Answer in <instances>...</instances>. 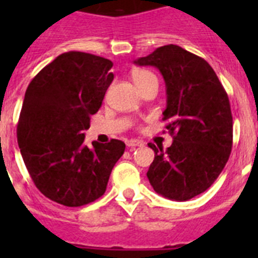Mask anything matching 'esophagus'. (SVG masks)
Here are the masks:
<instances>
[{
  "label": "esophagus",
  "instance_id": "esophagus-1",
  "mask_svg": "<svg viewBox=\"0 0 258 258\" xmlns=\"http://www.w3.org/2000/svg\"><path fill=\"white\" fill-rule=\"evenodd\" d=\"M145 143L142 141H138V140H131L126 142V146L129 149H136V147H142Z\"/></svg>",
  "mask_w": 258,
  "mask_h": 258
}]
</instances>
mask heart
I'll use <instances>...</instances> for the list:
<instances>
[{
  "label": "heart",
  "mask_w": 258,
  "mask_h": 258,
  "mask_svg": "<svg viewBox=\"0 0 258 258\" xmlns=\"http://www.w3.org/2000/svg\"><path fill=\"white\" fill-rule=\"evenodd\" d=\"M133 80L138 88L151 83H157V77L154 72L149 70H137L133 72Z\"/></svg>",
  "instance_id": "heart-1"
}]
</instances>
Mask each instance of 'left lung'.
<instances>
[{
	"mask_svg": "<svg viewBox=\"0 0 258 258\" xmlns=\"http://www.w3.org/2000/svg\"><path fill=\"white\" fill-rule=\"evenodd\" d=\"M154 66L166 86L165 127L173 143L149 146L155 159L147 178L157 194L186 202L212 186L232 147V116L227 93L207 60L177 45L157 47L134 60Z\"/></svg>",
	"mask_w": 258,
	"mask_h": 258,
	"instance_id": "obj_1",
	"label": "left lung"
}]
</instances>
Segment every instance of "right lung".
Instances as JSON below:
<instances>
[{"mask_svg": "<svg viewBox=\"0 0 258 258\" xmlns=\"http://www.w3.org/2000/svg\"><path fill=\"white\" fill-rule=\"evenodd\" d=\"M109 59L83 51L56 56L27 88L19 121L20 154L36 187L52 202L81 207L104 194L125 143H84L90 116L113 80Z\"/></svg>", "mask_w": 258, "mask_h": 258, "instance_id": "obj_1", "label": "right lung"}]
</instances>
